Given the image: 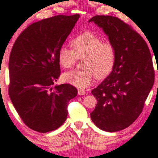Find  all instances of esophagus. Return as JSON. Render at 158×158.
Segmentation results:
<instances>
[{"mask_svg":"<svg viewBox=\"0 0 158 158\" xmlns=\"http://www.w3.org/2000/svg\"><path fill=\"white\" fill-rule=\"evenodd\" d=\"M78 94H79V96H83V95L85 94V91L82 89H79L78 90Z\"/></svg>","mask_w":158,"mask_h":158,"instance_id":"1","label":"esophagus"}]
</instances>
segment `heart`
<instances>
[{
    "label": "heart",
    "mask_w": 158,
    "mask_h": 158,
    "mask_svg": "<svg viewBox=\"0 0 158 158\" xmlns=\"http://www.w3.org/2000/svg\"><path fill=\"white\" fill-rule=\"evenodd\" d=\"M72 48L62 45L58 52L61 66L70 69L78 59L82 62L83 70H73L64 73L62 79L67 83L79 89H85L94 81L101 79L112 72L116 59V52L113 44L104 42L100 37L92 32L81 34L71 41Z\"/></svg>",
    "instance_id": "obj_1"
}]
</instances>
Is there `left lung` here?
I'll list each match as a JSON object with an SVG mask.
<instances>
[{"instance_id": "obj_1", "label": "left lung", "mask_w": 158, "mask_h": 158, "mask_svg": "<svg viewBox=\"0 0 158 158\" xmlns=\"http://www.w3.org/2000/svg\"><path fill=\"white\" fill-rule=\"evenodd\" d=\"M91 21L108 36L116 59L111 73L92 90L97 103L90 116L98 128L116 132L128 127L142 113L154 82L152 58L144 39L120 18L96 15Z\"/></svg>"}]
</instances>
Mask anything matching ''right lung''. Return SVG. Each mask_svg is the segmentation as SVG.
<instances>
[{"label":"right lung","mask_w":158,"mask_h":158,"mask_svg":"<svg viewBox=\"0 0 158 158\" xmlns=\"http://www.w3.org/2000/svg\"><path fill=\"white\" fill-rule=\"evenodd\" d=\"M79 15H57L37 21L15 41L9 58L8 94L30 129L47 133L63 124L69 102L77 96L70 84L53 87L60 76L58 52Z\"/></svg>","instance_id":"right-lung-1"}]
</instances>
